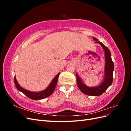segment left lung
<instances>
[{
  "mask_svg": "<svg viewBox=\"0 0 131 131\" xmlns=\"http://www.w3.org/2000/svg\"><path fill=\"white\" fill-rule=\"evenodd\" d=\"M94 40L96 41V43H100L103 47L105 52V73L104 79L102 84L96 88H89L85 84H83L81 79L79 78L78 74L77 75V81L79 89L81 92L86 95L93 96H98L103 93L105 90L112 85L113 80V71L114 69V64L112 61L111 53L109 49L105 46L102 42L99 41L98 39L93 38Z\"/></svg>",
  "mask_w": 131,
  "mask_h": 131,
  "instance_id": "left-lung-1",
  "label": "left lung"
}]
</instances>
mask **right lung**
<instances>
[{
  "label": "right lung",
  "mask_w": 131,
  "mask_h": 131,
  "mask_svg": "<svg viewBox=\"0 0 131 131\" xmlns=\"http://www.w3.org/2000/svg\"><path fill=\"white\" fill-rule=\"evenodd\" d=\"M60 73H58L55 78L53 79L52 82H51V84L49 86L48 88L45 90L42 91H41L40 92H31V91L26 90L19 85L18 82L16 80V77H14V81H15V84L16 87L17 89L21 91L23 94H25L26 96H27L30 99L33 100H42V99L45 98L47 97L50 96L51 94L53 92L55 88H56L57 83L58 81V78Z\"/></svg>",
  "instance_id": "1"
}]
</instances>
